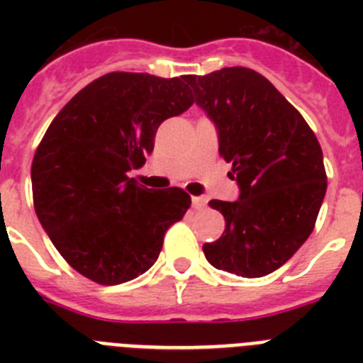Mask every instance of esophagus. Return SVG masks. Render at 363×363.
Wrapping results in <instances>:
<instances>
[{"instance_id":"obj_1","label":"esophagus","mask_w":363,"mask_h":363,"mask_svg":"<svg viewBox=\"0 0 363 363\" xmlns=\"http://www.w3.org/2000/svg\"><path fill=\"white\" fill-rule=\"evenodd\" d=\"M205 205H207V198L203 196H192V207L196 211L205 209Z\"/></svg>"}]
</instances>
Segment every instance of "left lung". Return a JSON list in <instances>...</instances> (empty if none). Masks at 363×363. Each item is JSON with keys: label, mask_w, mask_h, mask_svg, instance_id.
<instances>
[{"label": "left lung", "mask_w": 363, "mask_h": 363, "mask_svg": "<svg viewBox=\"0 0 363 363\" xmlns=\"http://www.w3.org/2000/svg\"><path fill=\"white\" fill-rule=\"evenodd\" d=\"M198 107L218 130L233 163L236 201L211 200L225 218L216 242L203 243L213 267L243 278L277 271L313 233L327 191L323 154L300 112L252 69L227 67L187 76Z\"/></svg>", "instance_id": "1"}]
</instances>
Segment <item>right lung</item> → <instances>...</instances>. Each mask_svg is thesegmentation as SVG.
Returning <instances> with one entry per match:
<instances>
[{"label":"right lung","mask_w":363,"mask_h":363,"mask_svg":"<svg viewBox=\"0 0 363 363\" xmlns=\"http://www.w3.org/2000/svg\"><path fill=\"white\" fill-rule=\"evenodd\" d=\"M192 105L185 76L108 72L57 112L32 160L38 220L67 264L99 285L149 271L167 229L184 218V189L154 191L129 178L167 118Z\"/></svg>","instance_id":"obj_1"}]
</instances>
